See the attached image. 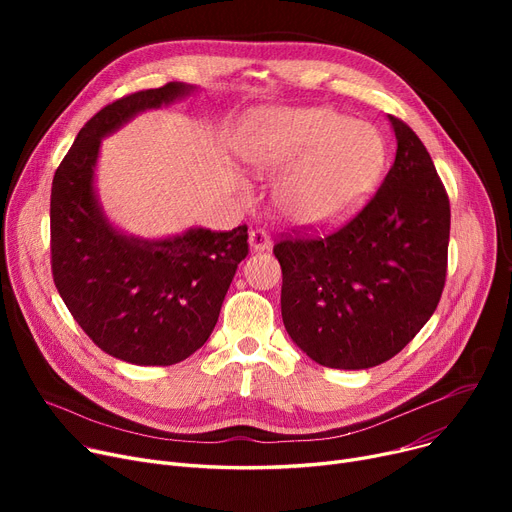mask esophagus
Masks as SVG:
<instances>
[{
    "mask_svg": "<svg viewBox=\"0 0 512 512\" xmlns=\"http://www.w3.org/2000/svg\"><path fill=\"white\" fill-rule=\"evenodd\" d=\"M249 247L253 251H267L272 247V236L267 234L265 230L257 228V230H251L249 232Z\"/></svg>",
    "mask_w": 512,
    "mask_h": 512,
    "instance_id": "34e87169",
    "label": "esophagus"
}]
</instances>
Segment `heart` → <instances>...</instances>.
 <instances>
[{
    "label": "heart",
    "mask_w": 512,
    "mask_h": 512,
    "mask_svg": "<svg viewBox=\"0 0 512 512\" xmlns=\"http://www.w3.org/2000/svg\"><path fill=\"white\" fill-rule=\"evenodd\" d=\"M240 155L259 174H282L274 191L282 218L324 226L369 191L382 166V143L367 126L309 107L257 116L240 141Z\"/></svg>",
    "instance_id": "b5f03b06"
}]
</instances>
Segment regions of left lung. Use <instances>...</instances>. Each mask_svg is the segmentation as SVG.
<instances>
[{
	"instance_id": "left-lung-1",
	"label": "left lung",
	"mask_w": 512,
	"mask_h": 512,
	"mask_svg": "<svg viewBox=\"0 0 512 512\" xmlns=\"http://www.w3.org/2000/svg\"><path fill=\"white\" fill-rule=\"evenodd\" d=\"M396 157L367 205L328 234L274 245L284 328L332 369H367L405 348L436 311L448 267L450 201L411 126L390 116Z\"/></svg>"
}]
</instances>
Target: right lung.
Here are the masks:
<instances>
[{"instance_id":"obj_1","label":"right lung","mask_w":512,"mask_h":512,"mask_svg":"<svg viewBox=\"0 0 512 512\" xmlns=\"http://www.w3.org/2000/svg\"><path fill=\"white\" fill-rule=\"evenodd\" d=\"M191 91L168 83L105 105L80 128L51 184L53 282L101 351L134 365H174L201 348L249 255L245 224L230 232L193 228L164 240L126 236L105 220L93 191L105 134Z\"/></svg>"}]
</instances>
